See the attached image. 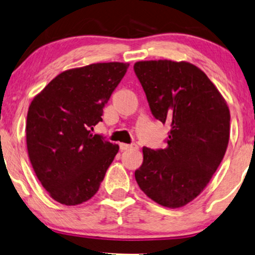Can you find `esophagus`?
Instances as JSON below:
<instances>
[{
  "instance_id": "1",
  "label": "esophagus",
  "mask_w": 255,
  "mask_h": 255,
  "mask_svg": "<svg viewBox=\"0 0 255 255\" xmlns=\"http://www.w3.org/2000/svg\"><path fill=\"white\" fill-rule=\"evenodd\" d=\"M138 145L137 144H121V149L122 151H131V149H138Z\"/></svg>"
}]
</instances>
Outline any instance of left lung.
Instances as JSON below:
<instances>
[{"mask_svg": "<svg viewBox=\"0 0 255 255\" xmlns=\"http://www.w3.org/2000/svg\"><path fill=\"white\" fill-rule=\"evenodd\" d=\"M133 69L153 117L170 125L165 148H142L135 180L158 204L183 207L207 187L224 158L229 107L208 76L189 62L139 61Z\"/></svg>", "mask_w": 255, "mask_h": 255, "instance_id": "left-lung-1", "label": "left lung"}]
</instances>
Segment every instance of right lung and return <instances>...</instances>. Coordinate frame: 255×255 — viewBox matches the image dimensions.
Instances as JSON below:
<instances>
[{
    "instance_id": "right-lung-1",
    "label": "right lung",
    "mask_w": 255,
    "mask_h": 255,
    "mask_svg": "<svg viewBox=\"0 0 255 255\" xmlns=\"http://www.w3.org/2000/svg\"><path fill=\"white\" fill-rule=\"evenodd\" d=\"M128 65L93 64L54 78L29 107L26 145L34 173L52 198L65 205L99 190L120 146L92 131Z\"/></svg>"
}]
</instances>
